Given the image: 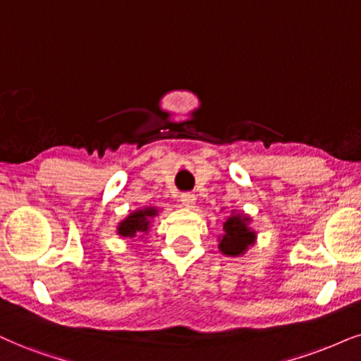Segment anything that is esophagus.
Here are the masks:
<instances>
[{
	"mask_svg": "<svg viewBox=\"0 0 361 361\" xmlns=\"http://www.w3.org/2000/svg\"><path fill=\"white\" fill-rule=\"evenodd\" d=\"M180 202H182V206H184V207L194 209L195 207V195L190 194V192L182 194L180 195Z\"/></svg>",
	"mask_w": 361,
	"mask_h": 361,
	"instance_id": "esophagus-1",
	"label": "esophagus"
}]
</instances>
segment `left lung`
<instances>
[{
  "mask_svg": "<svg viewBox=\"0 0 361 361\" xmlns=\"http://www.w3.org/2000/svg\"><path fill=\"white\" fill-rule=\"evenodd\" d=\"M252 219L241 211H231L222 222V233L217 235V247L224 256L239 257L247 252V249L255 246L257 233L251 228Z\"/></svg>",
  "mask_w": 361,
  "mask_h": 361,
  "instance_id": "obj_1",
  "label": "left lung"
}]
</instances>
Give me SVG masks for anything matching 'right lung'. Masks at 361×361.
I'll return each instance as SVG.
<instances>
[{"instance_id":"obj_1","label":"right lung","mask_w":361,"mask_h":361,"mask_svg":"<svg viewBox=\"0 0 361 361\" xmlns=\"http://www.w3.org/2000/svg\"><path fill=\"white\" fill-rule=\"evenodd\" d=\"M160 209L155 206H144L132 211L127 217L117 224V234L120 238L128 239H144L149 234L152 222L159 216Z\"/></svg>"}]
</instances>
